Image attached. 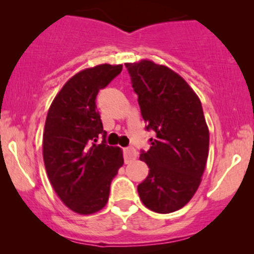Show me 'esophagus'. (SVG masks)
<instances>
[{
  "mask_svg": "<svg viewBox=\"0 0 254 254\" xmlns=\"http://www.w3.org/2000/svg\"><path fill=\"white\" fill-rule=\"evenodd\" d=\"M123 155H124V161H125V164H127V162H130L131 160L136 159L137 153H136L135 148H132V147H127V148H124V149H123Z\"/></svg>",
  "mask_w": 254,
  "mask_h": 254,
  "instance_id": "esophagus-1",
  "label": "esophagus"
}]
</instances>
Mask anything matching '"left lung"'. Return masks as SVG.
Masks as SVG:
<instances>
[{"instance_id":"1","label":"left lung","mask_w":254,"mask_h":254,"mask_svg":"<svg viewBox=\"0 0 254 254\" xmlns=\"http://www.w3.org/2000/svg\"><path fill=\"white\" fill-rule=\"evenodd\" d=\"M133 92L145 122L154 131L149 150L139 160L149 174L138 186L139 198L150 210L170 214L196 193L209 154V130L202 104L182 76L151 61L127 63Z\"/></svg>"}]
</instances>
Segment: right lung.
<instances>
[{"instance_id":"right-lung-1","label":"right lung","mask_w":254,"mask_h":254,"mask_svg":"<svg viewBox=\"0 0 254 254\" xmlns=\"http://www.w3.org/2000/svg\"><path fill=\"white\" fill-rule=\"evenodd\" d=\"M122 65L100 64L74 75L52 101L43 135V157L52 188L77 214L106 205L110 185L123 166L119 147L106 144L97 95L121 74ZM100 136L103 142L96 143Z\"/></svg>"}]
</instances>
